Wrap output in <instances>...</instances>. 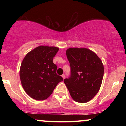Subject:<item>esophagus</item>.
I'll return each instance as SVG.
<instances>
[{
	"label": "esophagus",
	"mask_w": 126,
	"mask_h": 126,
	"mask_svg": "<svg viewBox=\"0 0 126 126\" xmlns=\"http://www.w3.org/2000/svg\"><path fill=\"white\" fill-rule=\"evenodd\" d=\"M62 78H63V79H64V78H66V75H65L64 74H63V75H62Z\"/></svg>",
	"instance_id": "esophagus-1"
}]
</instances>
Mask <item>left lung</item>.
I'll list each match as a JSON object with an SVG mask.
<instances>
[{
	"label": "left lung",
	"mask_w": 126,
	"mask_h": 126,
	"mask_svg": "<svg viewBox=\"0 0 126 126\" xmlns=\"http://www.w3.org/2000/svg\"><path fill=\"white\" fill-rule=\"evenodd\" d=\"M70 63V75L64 80L72 98L76 102L85 103L96 95L104 76L102 61L87 48H70L66 51Z\"/></svg>",
	"instance_id": "8db88e82"
}]
</instances>
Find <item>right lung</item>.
<instances>
[{"label":"right lung","instance_id":"1","mask_svg":"<svg viewBox=\"0 0 126 126\" xmlns=\"http://www.w3.org/2000/svg\"><path fill=\"white\" fill-rule=\"evenodd\" d=\"M59 48L39 46L25 56L20 69L22 87L30 97L44 100L51 95L59 82L61 76L56 73L57 67L53 60Z\"/></svg>","mask_w":126,"mask_h":126}]
</instances>
